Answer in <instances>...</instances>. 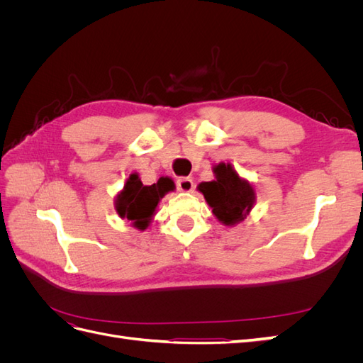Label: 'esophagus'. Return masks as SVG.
Masks as SVG:
<instances>
[{"mask_svg":"<svg viewBox=\"0 0 363 363\" xmlns=\"http://www.w3.org/2000/svg\"><path fill=\"white\" fill-rule=\"evenodd\" d=\"M177 189L180 192H191L194 189V182L189 177L177 179Z\"/></svg>","mask_w":363,"mask_h":363,"instance_id":"1","label":"esophagus"}]
</instances>
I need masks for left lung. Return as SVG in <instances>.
<instances>
[{
    "label": "left lung",
    "mask_w": 363,
    "mask_h": 363,
    "mask_svg": "<svg viewBox=\"0 0 363 363\" xmlns=\"http://www.w3.org/2000/svg\"><path fill=\"white\" fill-rule=\"evenodd\" d=\"M215 180L203 182L196 189L206 203L212 207V213L225 227H235L250 215L256 203L255 184L240 177L232 163H218L213 167Z\"/></svg>",
    "instance_id": "obj_1"
}]
</instances>
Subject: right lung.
<instances>
[{"label": "right lung", "instance_id": "obj_1", "mask_svg": "<svg viewBox=\"0 0 363 363\" xmlns=\"http://www.w3.org/2000/svg\"><path fill=\"white\" fill-rule=\"evenodd\" d=\"M174 189L175 186L171 179L160 177L157 183L145 186L138 172H131L123 191L115 196V211L123 219H128L135 228L144 232L155 218L160 200Z\"/></svg>", "mask_w": 363, "mask_h": 363}]
</instances>
